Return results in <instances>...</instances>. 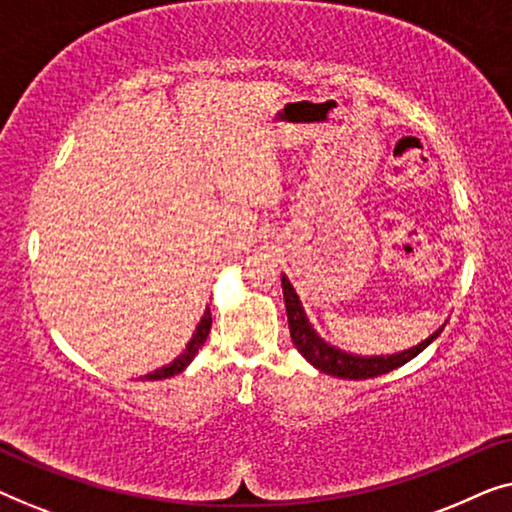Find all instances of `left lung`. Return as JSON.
<instances>
[{
  "instance_id": "8db88e82",
  "label": "left lung",
  "mask_w": 512,
  "mask_h": 512,
  "mask_svg": "<svg viewBox=\"0 0 512 512\" xmlns=\"http://www.w3.org/2000/svg\"><path fill=\"white\" fill-rule=\"evenodd\" d=\"M282 291H284V305H286V317H289V331L293 345L307 363H312L314 368L321 370V373L342 377V380H368V377H377L389 373V370H396L415 359L419 352H424L426 347L431 345L433 340L443 333L445 324L433 331L429 338L419 342V345L403 349V352L396 354H375V356H361L354 352H345V349L331 345L321 335L314 331V326L307 319L305 307L300 303V296L293 289L289 277L282 275Z\"/></svg>"
}]
</instances>
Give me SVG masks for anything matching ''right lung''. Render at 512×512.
Segmentation results:
<instances>
[{
    "label": "right lung",
    "instance_id": "obj_1",
    "mask_svg": "<svg viewBox=\"0 0 512 512\" xmlns=\"http://www.w3.org/2000/svg\"><path fill=\"white\" fill-rule=\"evenodd\" d=\"M209 328H212V312H209V307L205 310V314H202L198 326H195V331L191 335V340H188V345L184 352H181L177 359L165 363L163 368L153 370V373L144 375V380H165V377H172V375H179L181 370H186L188 366H191V361L195 359V354L200 352V347L205 345L207 335H209Z\"/></svg>",
    "mask_w": 512,
    "mask_h": 512
}]
</instances>
